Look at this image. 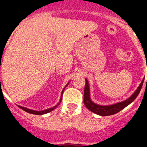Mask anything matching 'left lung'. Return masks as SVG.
Returning a JSON list of instances; mask_svg holds the SVG:
<instances>
[{"mask_svg":"<svg viewBox=\"0 0 147 147\" xmlns=\"http://www.w3.org/2000/svg\"><path fill=\"white\" fill-rule=\"evenodd\" d=\"M86 81V84H85L84 87V103L85 106L87 109H89L90 111L93 112L94 113H96L98 115L100 116H110L115 114V113L119 112L123 108H125L126 106L131 104L133 101L137 98V96H138L139 92H140V90L142 88L143 84H144V78L143 81H141V83L138 86V87L137 88V90L134 92L131 96L129 97V98L125 99V101L123 102H117L115 104L110 105H98L96 103H94L91 100L90 98V85H89V82L87 81V78H85ZM147 83V80H146Z\"/></svg>","mask_w":147,"mask_h":147,"instance_id":"1","label":"left lung"}]
</instances>
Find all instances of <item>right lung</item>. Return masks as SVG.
<instances>
[{"label":"right lung","mask_w":147,"mask_h":147,"mask_svg":"<svg viewBox=\"0 0 147 147\" xmlns=\"http://www.w3.org/2000/svg\"><path fill=\"white\" fill-rule=\"evenodd\" d=\"M1 80V79H0ZM69 83L67 84L65 86V87L63 88V90H62V92H61V97H60V102H58V104L56 105L55 106H54L53 108H49V109H45L44 110V111H34V110H31V109H28V108H24V107H22V106H20V105H18V107L20 108H22V110H24V111L26 112H28V113H33V114H36V115H42V114H45V113H49V112L51 111H52L53 110H55V108L57 107V106L60 105V103L61 102V100H62V96H63V92L64 90H65V88H66V87L68 86V84H69Z\"/></svg>","instance_id":"obj_1"}]
</instances>
